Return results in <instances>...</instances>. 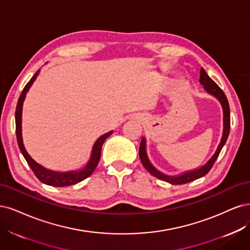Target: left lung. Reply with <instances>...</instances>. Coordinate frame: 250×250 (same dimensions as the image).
Here are the masks:
<instances>
[{"label":"left lung","instance_id":"left-lung-1","mask_svg":"<svg viewBox=\"0 0 250 250\" xmlns=\"http://www.w3.org/2000/svg\"><path fill=\"white\" fill-rule=\"evenodd\" d=\"M199 83L204 85V88L206 89L207 92H208L210 94L214 95L215 98L218 100L221 104L222 109H223V134H222V138L221 141L219 143L218 147H217L215 154L212 156V158L208 161V162L201 166L198 169H195V170H191V171H187L184 172L181 175L178 176H169L166 174H163L162 172H160L159 170L151 165V163L149 162V160L147 158L146 155V138H142L141 143H140V147H139V157L141 162L143 164V166L146 167V170L151 174L156 176L159 180L165 181L167 183H170L172 185H183V184H187L190 183L192 181H195L201 176L206 175L208 171L211 170V168L213 167L215 161L218 158L220 151L223 147V146L225 144L228 140V137L229 135V130H230V112H229V101L227 99V95L224 94V92L221 90V88L217 85L213 80L208 76L207 72L205 71L204 68L200 69V77H199Z\"/></svg>","mask_w":250,"mask_h":250}]
</instances>
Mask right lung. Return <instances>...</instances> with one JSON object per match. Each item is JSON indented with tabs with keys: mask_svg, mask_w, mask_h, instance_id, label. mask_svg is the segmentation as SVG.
Returning <instances> with one entry per match:
<instances>
[{
	"mask_svg": "<svg viewBox=\"0 0 250 250\" xmlns=\"http://www.w3.org/2000/svg\"><path fill=\"white\" fill-rule=\"evenodd\" d=\"M39 74V69L36 71V74L31 78L30 81L27 83V85L23 88L21 94L20 96V99L18 101L17 104V109H15V132H17V138H18V143H19V147L21 151V154L23 158L26 159L28 165L31 167L32 171L34 172V174L37 176V179L42 182L46 185H50V186L54 187H66V186H71V185H75L79 182H81L85 179H87L93 171L94 169L98 166L100 159H101V151H102V146L108 137L113 133V132H109L104 134L101 136L100 138L95 141L94 146L92 147L91 151V156L90 160L88 161L87 165L82 168L81 170H77V171H68V172H56V171H51L47 170V169L43 168L42 165H39L36 163L35 161L32 159L29 154L27 152L25 146H23L22 143V137H21V110H22V104L23 101H25L26 94L29 90V88L31 85L33 84L35 81L36 77Z\"/></svg>",
	"mask_w": 250,
	"mask_h": 250,
	"instance_id": "1",
	"label": "right lung"
}]
</instances>
